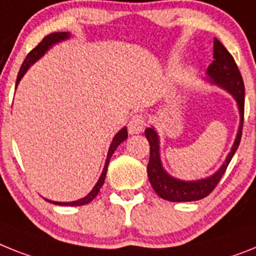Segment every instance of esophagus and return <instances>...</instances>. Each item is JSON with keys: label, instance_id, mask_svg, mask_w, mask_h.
Wrapping results in <instances>:
<instances>
[{"label": "esophagus", "instance_id": "1", "mask_svg": "<svg viewBox=\"0 0 256 256\" xmlns=\"http://www.w3.org/2000/svg\"><path fill=\"white\" fill-rule=\"evenodd\" d=\"M146 126V119L144 115H133L132 119L130 120L128 123V130H130V134H137V133H141Z\"/></svg>", "mask_w": 256, "mask_h": 256}]
</instances>
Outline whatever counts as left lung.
<instances>
[{
  "instance_id": "obj_1",
  "label": "left lung",
  "mask_w": 256,
  "mask_h": 256,
  "mask_svg": "<svg viewBox=\"0 0 256 256\" xmlns=\"http://www.w3.org/2000/svg\"><path fill=\"white\" fill-rule=\"evenodd\" d=\"M206 74L207 82L218 85L230 93L232 97L234 98V101L237 102L238 111H240V126H238L237 136H236L232 149L226 155V160L215 174L206 178H200V180L185 181L174 178L166 171L160 160V145H159L160 142H159L158 133L152 126L146 128L145 136L150 144L148 176H149L150 184L155 193L166 200L192 202V200H200L208 196L215 189L216 185L219 184L220 178H222V174L232 160L234 152H237L240 141H241L244 112V80H242V76L233 56L218 38L214 40V60L208 66Z\"/></svg>"
}]
</instances>
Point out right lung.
<instances>
[{
	"label": "right lung",
	"mask_w": 256,
	"mask_h": 256,
	"mask_svg": "<svg viewBox=\"0 0 256 256\" xmlns=\"http://www.w3.org/2000/svg\"><path fill=\"white\" fill-rule=\"evenodd\" d=\"M70 36H71V34H70V32H54V34H48L46 37H44L42 41H41V42L38 44V45H37L34 50H30V54L26 56V60H24L20 70H19L18 78H16V86H18L19 82H20L22 78L26 75V72L28 71V68H30V66L40 60L41 56L46 53L50 48H53L56 44L62 42V41H64V40H68ZM126 137H128V132H126V126H124V128H122V130H120L119 132L115 134V136H114L112 142H111L110 148H108V152H107V158H106V163H104V171H102L101 176H100V178H98L97 184L94 185V188L92 189V192L88 194V196H85L84 198H82V200H72V202H56V200H46L48 202L53 203V204H58V206H82V204H86V203L92 202V200H94L96 196H97L98 192H100V189H101L102 185H104V178H106L107 167H108V162H110L114 152L116 150V148L120 145V144L123 142V141H126Z\"/></svg>",
	"instance_id": "add662e5"
}]
</instances>
